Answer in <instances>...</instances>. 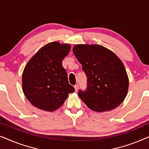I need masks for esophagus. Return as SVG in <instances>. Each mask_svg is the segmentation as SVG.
Instances as JSON below:
<instances>
[{
    "label": "esophagus",
    "mask_w": 149,
    "mask_h": 149,
    "mask_svg": "<svg viewBox=\"0 0 149 149\" xmlns=\"http://www.w3.org/2000/svg\"><path fill=\"white\" fill-rule=\"evenodd\" d=\"M74 87L75 91H78V89H79V85H75Z\"/></svg>",
    "instance_id": "34e87169"
}]
</instances>
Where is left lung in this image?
I'll use <instances>...</instances> for the list:
<instances>
[{"label":"left lung","mask_w":149,"mask_h":149,"mask_svg":"<svg viewBox=\"0 0 149 149\" xmlns=\"http://www.w3.org/2000/svg\"><path fill=\"white\" fill-rule=\"evenodd\" d=\"M87 77V87L78 95L93 111H111L127 95L129 79L121 60L115 53L99 45H76L72 49Z\"/></svg>","instance_id":"obj_1"}]
</instances>
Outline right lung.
<instances>
[{
    "label": "right lung",
    "instance_id": "obj_1",
    "mask_svg": "<svg viewBox=\"0 0 149 149\" xmlns=\"http://www.w3.org/2000/svg\"><path fill=\"white\" fill-rule=\"evenodd\" d=\"M70 44L55 41L45 45L32 57L22 74V89L28 100L42 111L58 109L74 88L68 83L62 60Z\"/></svg>",
    "mask_w": 149,
    "mask_h": 149
}]
</instances>
